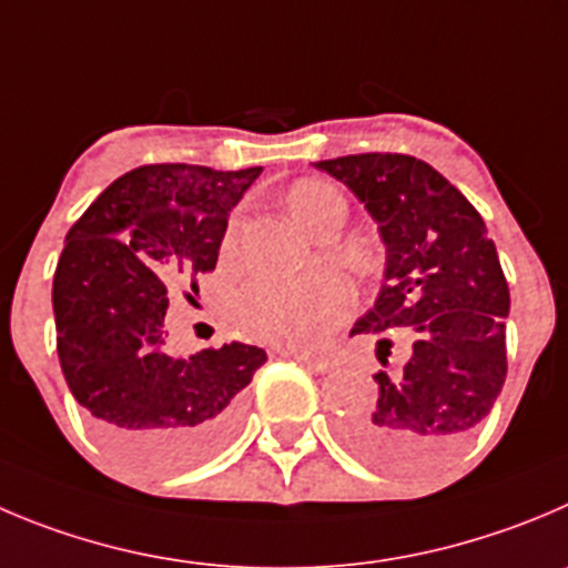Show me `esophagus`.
Returning a JSON list of instances; mask_svg holds the SVG:
<instances>
[{"label": "esophagus", "instance_id": "1", "mask_svg": "<svg viewBox=\"0 0 568 568\" xmlns=\"http://www.w3.org/2000/svg\"><path fill=\"white\" fill-rule=\"evenodd\" d=\"M274 356L294 358V362H300L302 367H308L311 373H327V369H331V362H327V358L311 356V353H296V349H285V347H277V349H274Z\"/></svg>", "mask_w": 568, "mask_h": 568}]
</instances>
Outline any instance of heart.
<instances>
[{
  "mask_svg": "<svg viewBox=\"0 0 568 568\" xmlns=\"http://www.w3.org/2000/svg\"><path fill=\"white\" fill-rule=\"evenodd\" d=\"M285 206L302 230L314 232L322 221L347 212V201L322 179H302L285 195ZM237 246V221L221 241V252ZM353 311V288L338 274H311L302 280H257L237 300V322L254 338L280 347H314Z\"/></svg>",
  "mask_w": 568,
  "mask_h": 568,
  "instance_id": "heart-1",
  "label": "heart"
}]
</instances>
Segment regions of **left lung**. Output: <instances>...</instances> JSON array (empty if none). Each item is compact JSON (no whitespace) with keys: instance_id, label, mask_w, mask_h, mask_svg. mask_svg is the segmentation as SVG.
<instances>
[{"instance_id":"left-lung-1","label":"left lung","mask_w":568,"mask_h":568,"mask_svg":"<svg viewBox=\"0 0 568 568\" xmlns=\"http://www.w3.org/2000/svg\"><path fill=\"white\" fill-rule=\"evenodd\" d=\"M316 168L364 201L386 243L384 285L353 333L412 327L415 338L404 373L375 375L378 397L347 417L344 443L386 470L437 468L505 386L510 288L499 254L476 206L423 159L349 153Z\"/></svg>"}]
</instances>
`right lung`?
<instances>
[{"label": "right lung", "instance_id": "obj_1", "mask_svg": "<svg viewBox=\"0 0 568 568\" xmlns=\"http://www.w3.org/2000/svg\"><path fill=\"white\" fill-rule=\"evenodd\" d=\"M260 168L142 164L111 182L69 230L52 280L63 378L111 454L151 474L190 468L235 434L243 389L266 353L232 342L164 353L168 288L199 294L230 210Z\"/></svg>", "mask_w": 568, "mask_h": 568}]
</instances>
